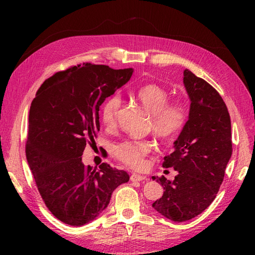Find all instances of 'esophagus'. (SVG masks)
Returning <instances> with one entry per match:
<instances>
[{
    "label": "esophagus",
    "mask_w": 255,
    "mask_h": 255,
    "mask_svg": "<svg viewBox=\"0 0 255 255\" xmlns=\"http://www.w3.org/2000/svg\"><path fill=\"white\" fill-rule=\"evenodd\" d=\"M144 180H146L145 179V176H143V175H140V174H132L130 175V181L132 182H141V181H144Z\"/></svg>",
    "instance_id": "obj_1"
}]
</instances>
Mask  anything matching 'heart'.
Instances as JSON below:
<instances>
[{
    "instance_id": "1",
    "label": "heart",
    "mask_w": 255,
    "mask_h": 255,
    "mask_svg": "<svg viewBox=\"0 0 255 255\" xmlns=\"http://www.w3.org/2000/svg\"><path fill=\"white\" fill-rule=\"evenodd\" d=\"M134 97L145 111L151 114V129L163 140H172L184 128L187 121L188 112L184 103L174 101L168 103V91L157 84H146L138 88ZM121 106L119 95H113L106 99L101 107V120L107 128L116 126L118 112ZM152 150L148 140H123L114 145V155L134 169L141 168L144 157Z\"/></svg>"
}]
</instances>
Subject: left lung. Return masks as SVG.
Returning <instances> with one entry per match:
<instances>
[{
  "mask_svg": "<svg viewBox=\"0 0 255 255\" xmlns=\"http://www.w3.org/2000/svg\"><path fill=\"white\" fill-rule=\"evenodd\" d=\"M183 75L190 101L188 120L173 142V152L163 163V167L173 168L177 174L173 181L152 176L164 188V195L152 204L153 208L175 222L195 218L211 205L232 155L226 103L217 90L188 69Z\"/></svg>",
  "mask_w": 255,
  "mask_h": 255,
  "instance_id": "left-lung-1",
  "label": "left lung"
}]
</instances>
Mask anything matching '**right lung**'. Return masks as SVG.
Returning <instances> with one entry per match:
<instances>
[{
    "instance_id": "obj_1",
    "label": "right lung",
    "mask_w": 255,
    "mask_h": 255,
    "mask_svg": "<svg viewBox=\"0 0 255 255\" xmlns=\"http://www.w3.org/2000/svg\"><path fill=\"white\" fill-rule=\"evenodd\" d=\"M133 72V68L114 70L88 63L74 66L45 80L30 105L28 167L49 211L67 225L95 220L113 191L129 180L128 172L105 163L86 168L82 155L100 130V106Z\"/></svg>"
}]
</instances>
